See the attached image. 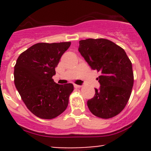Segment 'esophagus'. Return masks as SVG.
<instances>
[{"mask_svg": "<svg viewBox=\"0 0 151 151\" xmlns=\"http://www.w3.org/2000/svg\"><path fill=\"white\" fill-rule=\"evenodd\" d=\"M74 88H80V87H81V85H76V84H74Z\"/></svg>", "mask_w": 151, "mask_h": 151, "instance_id": "esophagus-1", "label": "esophagus"}]
</instances>
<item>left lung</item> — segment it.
Instances as JSON below:
<instances>
[{"label":"left lung","instance_id":"1","mask_svg":"<svg viewBox=\"0 0 151 151\" xmlns=\"http://www.w3.org/2000/svg\"><path fill=\"white\" fill-rule=\"evenodd\" d=\"M79 52L91 68L101 75L99 89L87 102L96 116L108 119L118 115L130 98L134 85L132 64L123 48L105 39L80 41Z\"/></svg>","mask_w":151,"mask_h":151}]
</instances>
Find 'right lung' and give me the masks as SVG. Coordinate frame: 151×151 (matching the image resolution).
I'll use <instances>...</instances> for the list:
<instances>
[{
	"label": "right lung",
	"instance_id": "right-lung-1",
	"mask_svg": "<svg viewBox=\"0 0 151 151\" xmlns=\"http://www.w3.org/2000/svg\"><path fill=\"white\" fill-rule=\"evenodd\" d=\"M71 42L38 43L19 55L14 66V84L27 108L42 119H52L66 110L71 83L58 85L52 76Z\"/></svg>",
	"mask_w": 151,
	"mask_h": 151
}]
</instances>
